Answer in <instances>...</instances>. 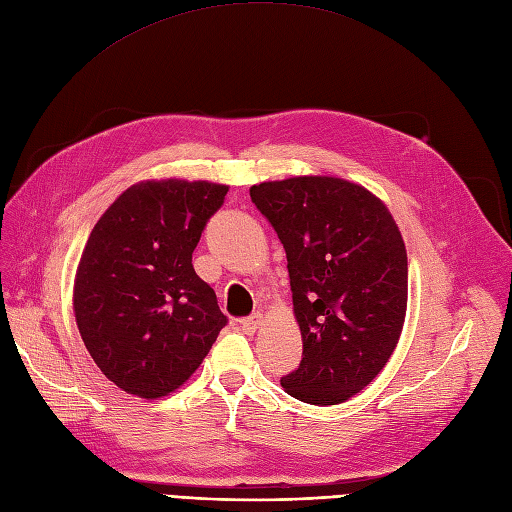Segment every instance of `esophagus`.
I'll use <instances>...</instances> for the list:
<instances>
[{"mask_svg":"<svg viewBox=\"0 0 512 512\" xmlns=\"http://www.w3.org/2000/svg\"><path fill=\"white\" fill-rule=\"evenodd\" d=\"M261 312H253V315H249V317H244L242 321H240V327L244 329L246 334H253L255 329L261 325Z\"/></svg>","mask_w":512,"mask_h":512,"instance_id":"esophagus-1","label":"esophagus"}]
</instances>
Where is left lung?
Returning a JSON list of instances; mask_svg holds the SVG:
<instances>
[{
  "label": "left lung",
  "instance_id": "left-lung-1",
  "mask_svg": "<svg viewBox=\"0 0 512 512\" xmlns=\"http://www.w3.org/2000/svg\"><path fill=\"white\" fill-rule=\"evenodd\" d=\"M251 200L287 253L302 361L280 378L291 398L349 400L385 368L408 298L404 240L387 206L332 176L251 187Z\"/></svg>",
  "mask_w": 512,
  "mask_h": 512
}]
</instances>
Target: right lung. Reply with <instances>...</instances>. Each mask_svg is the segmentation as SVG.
<instances>
[{
    "instance_id": "add662e5",
    "label": "right lung",
    "mask_w": 512,
    "mask_h": 512,
    "mask_svg": "<svg viewBox=\"0 0 512 512\" xmlns=\"http://www.w3.org/2000/svg\"><path fill=\"white\" fill-rule=\"evenodd\" d=\"M227 195L206 180L123 191L80 257L74 315L89 355L119 389L155 400L202 364L227 317L191 255Z\"/></svg>"
}]
</instances>
